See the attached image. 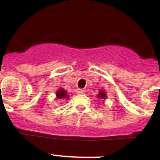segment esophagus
<instances>
[{"label": "esophagus", "instance_id": "1", "mask_svg": "<svg viewBox=\"0 0 160 160\" xmlns=\"http://www.w3.org/2000/svg\"><path fill=\"white\" fill-rule=\"evenodd\" d=\"M77 94H85V90L83 89H78L77 90Z\"/></svg>", "mask_w": 160, "mask_h": 160}]
</instances>
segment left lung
I'll list each match as a JSON object with an SVG mask.
<instances>
[{
    "mask_svg": "<svg viewBox=\"0 0 160 160\" xmlns=\"http://www.w3.org/2000/svg\"><path fill=\"white\" fill-rule=\"evenodd\" d=\"M99 92H98V94L97 95V98H99V99H102V100H104L107 98V93H106V91L104 90H102V89H101V90H98Z\"/></svg>",
    "mask_w": 160,
    "mask_h": 160,
    "instance_id": "obj_1",
    "label": "left lung"
}]
</instances>
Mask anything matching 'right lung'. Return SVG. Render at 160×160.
<instances>
[{
	"mask_svg": "<svg viewBox=\"0 0 160 160\" xmlns=\"http://www.w3.org/2000/svg\"><path fill=\"white\" fill-rule=\"evenodd\" d=\"M70 98V95L67 94L66 90L63 88H59L58 89L57 92H56V99H66Z\"/></svg>",
	"mask_w": 160,
	"mask_h": 160,
	"instance_id": "1",
	"label": "right lung"
}]
</instances>
